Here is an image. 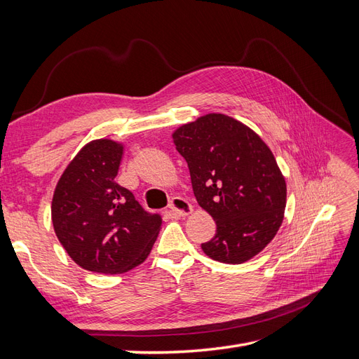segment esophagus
Segmentation results:
<instances>
[{
    "label": "esophagus",
    "instance_id": "34e87169",
    "mask_svg": "<svg viewBox=\"0 0 359 359\" xmlns=\"http://www.w3.org/2000/svg\"><path fill=\"white\" fill-rule=\"evenodd\" d=\"M169 208L170 211L178 215V217H184V215H189L193 211V206L182 198H172L169 202Z\"/></svg>",
    "mask_w": 359,
    "mask_h": 359
}]
</instances>
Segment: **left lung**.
Here are the masks:
<instances>
[{
  "label": "left lung",
  "mask_w": 359,
  "mask_h": 359,
  "mask_svg": "<svg viewBox=\"0 0 359 359\" xmlns=\"http://www.w3.org/2000/svg\"><path fill=\"white\" fill-rule=\"evenodd\" d=\"M186 158L194 196L217 231L203 253L243 264L273 241L286 208V181L252 128L223 114H208L172 135Z\"/></svg>",
  "instance_id": "left-lung-1"
}]
</instances>
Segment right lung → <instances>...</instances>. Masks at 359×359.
Returning <instances> with one entry per match:
<instances>
[{
    "label": "right lung",
    "mask_w": 359,
    "mask_h": 359,
    "mask_svg": "<svg viewBox=\"0 0 359 359\" xmlns=\"http://www.w3.org/2000/svg\"><path fill=\"white\" fill-rule=\"evenodd\" d=\"M123 151L115 140H91L53 191V231L74 262L93 273L123 274L140 265L160 232L161 217L147 212L115 181Z\"/></svg>",
    "instance_id": "right-lung-1"
}]
</instances>
